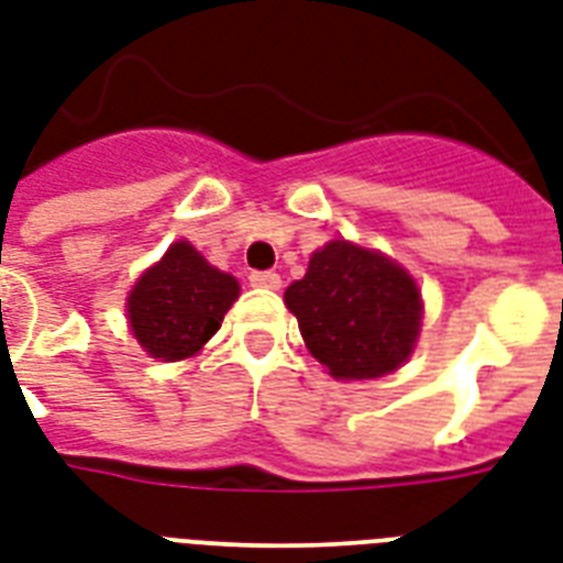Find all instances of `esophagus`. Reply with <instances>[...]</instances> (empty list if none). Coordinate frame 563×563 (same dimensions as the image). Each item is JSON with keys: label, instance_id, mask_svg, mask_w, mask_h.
<instances>
[{"label": "esophagus", "instance_id": "1", "mask_svg": "<svg viewBox=\"0 0 563 563\" xmlns=\"http://www.w3.org/2000/svg\"><path fill=\"white\" fill-rule=\"evenodd\" d=\"M251 286H256V289H280V274L274 272H251Z\"/></svg>", "mask_w": 563, "mask_h": 563}]
</instances>
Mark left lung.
Returning <instances> with one entry per match:
<instances>
[{
  "label": "left lung",
  "instance_id": "obj_1",
  "mask_svg": "<svg viewBox=\"0 0 563 563\" xmlns=\"http://www.w3.org/2000/svg\"><path fill=\"white\" fill-rule=\"evenodd\" d=\"M309 353L339 379H374L409 360L420 330V291L391 260L351 242L312 254L286 289Z\"/></svg>",
  "mask_w": 563,
  "mask_h": 563
}]
</instances>
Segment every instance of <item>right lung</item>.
I'll return each mask as SVG.
<instances>
[{"instance_id":"right-lung-1","label":"right lung","mask_w":563,"mask_h":563,"mask_svg":"<svg viewBox=\"0 0 563 563\" xmlns=\"http://www.w3.org/2000/svg\"><path fill=\"white\" fill-rule=\"evenodd\" d=\"M239 298V283L212 268L189 242H175L128 298L136 342L154 360L178 362L219 333L224 312Z\"/></svg>"}]
</instances>
